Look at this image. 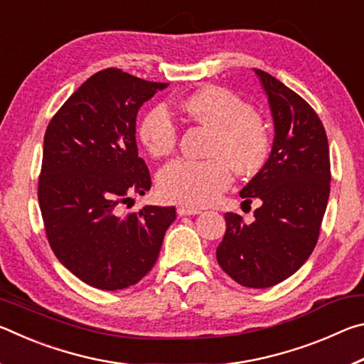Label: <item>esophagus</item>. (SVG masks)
<instances>
[{
    "label": "esophagus",
    "mask_w": 364,
    "mask_h": 364,
    "mask_svg": "<svg viewBox=\"0 0 364 364\" xmlns=\"http://www.w3.org/2000/svg\"><path fill=\"white\" fill-rule=\"evenodd\" d=\"M178 215H181V217H183V215H199L200 213V210H199V208H191V207H178Z\"/></svg>",
    "instance_id": "obj_1"
}]
</instances>
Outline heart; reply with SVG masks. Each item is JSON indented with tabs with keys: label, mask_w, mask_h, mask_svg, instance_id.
Segmentation results:
<instances>
[{
	"label": "heart",
	"mask_w": 364,
	"mask_h": 364,
	"mask_svg": "<svg viewBox=\"0 0 364 364\" xmlns=\"http://www.w3.org/2000/svg\"><path fill=\"white\" fill-rule=\"evenodd\" d=\"M180 109L194 122L212 130L208 160L175 159L157 175L164 199L191 208L205 207L230 186L232 171L252 175L263 167L269 154V133L254 109L232 91L207 86L184 97ZM141 143L154 157L175 149L178 125L165 104L143 115L138 127Z\"/></svg>",
	"instance_id": "heart-1"
}]
</instances>
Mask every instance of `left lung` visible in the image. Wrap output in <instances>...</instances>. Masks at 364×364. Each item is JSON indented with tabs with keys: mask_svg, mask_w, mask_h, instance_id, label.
Here are the masks:
<instances>
[{
	"mask_svg": "<svg viewBox=\"0 0 364 364\" xmlns=\"http://www.w3.org/2000/svg\"><path fill=\"white\" fill-rule=\"evenodd\" d=\"M268 97L274 125L271 154L241 191L260 202L255 220L226 213L217 260L244 287L264 289L292 276L318 242L329 199L331 164L324 127L305 100L279 80L254 69Z\"/></svg>",
	"mask_w": 364,
	"mask_h": 364,
	"instance_id": "obj_1",
	"label": "left lung"
}]
</instances>
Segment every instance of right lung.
Segmentation results:
<instances>
[{
	"label": "right lung",
	"mask_w": 364,
	"mask_h": 364,
	"mask_svg": "<svg viewBox=\"0 0 364 364\" xmlns=\"http://www.w3.org/2000/svg\"><path fill=\"white\" fill-rule=\"evenodd\" d=\"M120 69L95 73L53 117L45 133L38 200L49 245L64 267L102 291L136 284L149 273L175 207L122 205L151 189L138 157L136 115L167 88Z\"/></svg>",
	"instance_id": "obj_1"
}]
</instances>
